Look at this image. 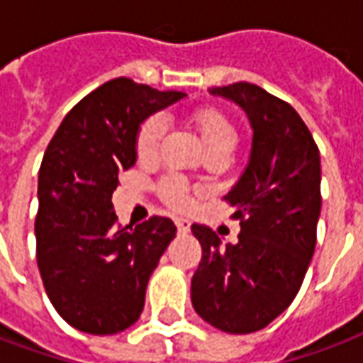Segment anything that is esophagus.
<instances>
[{
  "label": "esophagus",
  "mask_w": 363,
  "mask_h": 363,
  "mask_svg": "<svg viewBox=\"0 0 363 363\" xmlns=\"http://www.w3.org/2000/svg\"><path fill=\"white\" fill-rule=\"evenodd\" d=\"M174 223H177V229H179V233H189V231H190V221L189 220L177 218V220H174Z\"/></svg>",
  "instance_id": "1"
}]
</instances>
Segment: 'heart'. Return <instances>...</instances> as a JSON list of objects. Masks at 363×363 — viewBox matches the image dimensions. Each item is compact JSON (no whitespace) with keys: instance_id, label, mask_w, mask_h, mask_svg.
Segmentation results:
<instances>
[{"instance_id":"b5f03b06","label":"heart","mask_w":363,"mask_h":363,"mask_svg":"<svg viewBox=\"0 0 363 363\" xmlns=\"http://www.w3.org/2000/svg\"><path fill=\"white\" fill-rule=\"evenodd\" d=\"M192 120L198 128V134L202 138L206 151L210 150H231L235 147L237 132L233 124L229 122L225 114H221L216 108H198L192 114ZM165 132V120L161 116H151L138 130L135 138V151L142 159L155 155L159 142ZM159 194L167 204L173 206L177 210H186L190 206V186L179 174H167L163 181L159 182Z\"/></svg>"}]
</instances>
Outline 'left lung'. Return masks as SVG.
Returning a JSON list of instances; mask_svg holds the SVG:
<instances>
[{"instance_id":"obj_1","label":"left lung","mask_w":363,"mask_h":363,"mask_svg":"<svg viewBox=\"0 0 363 363\" xmlns=\"http://www.w3.org/2000/svg\"><path fill=\"white\" fill-rule=\"evenodd\" d=\"M235 103L252 130L249 163L228 192L241 220L235 245L194 223L202 260L192 276V307L212 327L249 335L286 311L301 288L317 243L320 157L301 116L252 83L212 87Z\"/></svg>"}]
</instances>
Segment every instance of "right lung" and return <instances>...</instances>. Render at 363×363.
<instances>
[{"instance_id": "1", "label": "right lung", "mask_w": 363, "mask_h": 363, "mask_svg": "<svg viewBox=\"0 0 363 363\" xmlns=\"http://www.w3.org/2000/svg\"><path fill=\"white\" fill-rule=\"evenodd\" d=\"M126 77L82 99L62 120L38 173L36 262L60 317L87 335H116L140 319L145 288L177 235L169 218L116 223L112 192L138 159V130L179 103Z\"/></svg>"}]
</instances>
